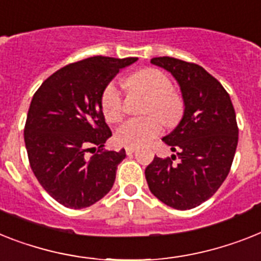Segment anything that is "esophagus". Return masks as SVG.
I'll use <instances>...</instances> for the list:
<instances>
[{
    "instance_id": "1",
    "label": "esophagus",
    "mask_w": 261,
    "mask_h": 261,
    "mask_svg": "<svg viewBox=\"0 0 261 261\" xmlns=\"http://www.w3.org/2000/svg\"><path fill=\"white\" fill-rule=\"evenodd\" d=\"M137 151V147H133V146H127L126 147V152L130 155V154H133V152Z\"/></svg>"
}]
</instances>
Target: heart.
<instances>
[{
	"instance_id": "obj_1",
	"label": "heart",
	"mask_w": 261,
	"mask_h": 261,
	"mask_svg": "<svg viewBox=\"0 0 261 261\" xmlns=\"http://www.w3.org/2000/svg\"><path fill=\"white\" fill-rule=\"evenodd\" d=\"M127 86L149 95L147 114H158L167 124L175 123L181 118L184 101L178 95L173 92V84L164 72L154 68L141 69L128 77ZM101 110L106 119L112 123L120 120L123 115V99L115 83H110L103 90ZM159 117L150 115L142 119L133 118L126 120L116 130V142L133 147L149 143L162 133L164 124Z\"/></svg>"
}]
</instances>
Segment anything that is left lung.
<instances>
[{
  "instance_id": "left-lung-1",
  "label": "left lung",
  "mask_w": 261,
  "mask_h": 261,
  "mask_svg": "<svg viewBox=\"0 0 261 261\" xmlns=\"http://www.w3.org/2000/svg\"><path fill=\"white\" fill-rule=\"evenodd\" d=\"M150 63L177 80L185 109L177 127L162 138L175 155L154 156L146 181L158 200L186 211L211 198L225 181L239 141L236 114L221 83L200 65L167 56Z\"/></svg>"
}]
</instances>
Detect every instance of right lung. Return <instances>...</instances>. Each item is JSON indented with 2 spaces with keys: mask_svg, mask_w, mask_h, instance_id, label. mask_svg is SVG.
Wrapping results in <instances>:
<instances>
[{
  "mask_svg": "<svg viewBox=\"0 0 261 261\" xmlns=\"http://www.w3.org/2000/svg\"><path fill=\"white\" fill-rule=\"evenodd\" d=\"M137 57L94 56L65 65L33 95L24 130L36 178L57 202L72 209L94 205L111 190L124 149L103 151L111 137L101 94ZM98 154L86 155L91 149Z\"/></svg>",
  "mask_w": 261,
  "mask_h": 261,
  "instance_id": "add662e5",
  "label": "right lung"
}]
</instances>
